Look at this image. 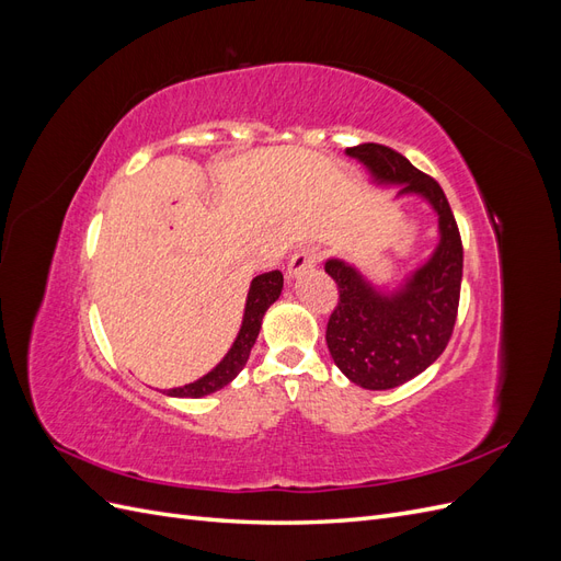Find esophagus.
Returning a JSON list of instances; mask_svg holds the SVG:
<instances>
[{
	"label": "esophagus",
	"instance_id": "obj_1",
	"mask_svg": "<svg viewBox=\"0 0 561 561\" xmlns=\"http://www.w3.org/2000/svg\"><path fill=\"white\" fill-rule=\"evenodd\" d=\"M318 262H320V250L313 245H304L293 254L290 264H287V276L295 278V276L304 274L307 268H313Z\"/></svg>",
	"mask_w": 561,
	"mask_h": 561
}]
</instances>
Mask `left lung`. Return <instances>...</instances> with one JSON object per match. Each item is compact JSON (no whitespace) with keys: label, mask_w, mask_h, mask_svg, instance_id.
<instances>
[{"label":"left lung","mask_w":561,"mask_h":561,"mask_svg":"<svg viewBox=\"0 0 561 561\" xmlns=\"http://www.w3.org/2000/svg\"><path fill=\"white\" fill-rule=\"evenodd\" d=\"M346 154L363 161L379 182L402 184L400 194L426 198L439 219L433 257L396 295L377 293L342 260L325 264L339 290L325 332L332 360L353 383L386 390L421 375L447 348L461 297L463 243L443 186L400 151L365 142Z\"/></svg>","instance_id":"8db88e82"}]
</instances>
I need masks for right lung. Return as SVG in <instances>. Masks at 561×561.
Instances as JSON below:
<instances>
[{"label":"right lung","instance_id":"obj_1","mask_svg":"<svg viewBox=\"0 0 561 561\" xmlns=\"http://www.w3.org/2000/svg\"><path fill=\"white\" fill-rule=\"evenodd\" d=\"M280 290H283V274H280V271H268V274L252 278L248 301H245L243 325H241L239 336H236L233 346L225 355V360L219 363L213 371H208L206 377H201L198 381L180 386V388H171V390H168V396H173V398H203V396H210V393H215V390L227 386L231 379H236V375H239V371L245 367V363L250 358V351L254 346V339H257V334H260L262 318H264L266 309L278 299Z\"/></svg>","mask_w":561,"mask_h":561}]
</instances>
